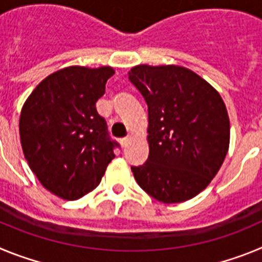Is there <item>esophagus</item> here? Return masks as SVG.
<instances>
[{
    "label": "esophagus",
    "mask_w": 262,
    "mask_h": 262,
    "mask_svg": "<svg viewBox=\"0 0 262 262\" xmlns=\"http://www.w3.org/2000/svg\"><path fill=\"white\" fill-rule=\"evenodd\" d=\"M131 136H126V138L120 139V144H122V147H127V145L129 144V142H131Z\"/></svg>",
    "instance_id": "1"
}]
</instances>
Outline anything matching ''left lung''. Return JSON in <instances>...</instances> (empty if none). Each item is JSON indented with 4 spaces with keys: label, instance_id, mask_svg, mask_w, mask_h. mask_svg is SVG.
<instances>
[{
    "label": "left lung",
    "instance_id": "8db88e82",
    "mask_svg": "<svg viewBox=\"0 0 262 262\" xmlns=\"http://www.w3.org/2000/svg\"><path fill=\"white\" fill-rule=\"evenodd\" d=\"M129 81L148 106L149 155L131 166L143 190L163 203L191 200L221 169L230 145V119L221 94L178 66H136Z\"/></svg>",
    "mask_w": 262,
    "mask_h": 262
}]
</instances>
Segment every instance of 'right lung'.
<instances>
[{
  "mask_svg": "<svg viewBox=\"0 0 262 262\" xmlns=\"http://www.w3.org/2000/svg\"><path fill=\"white\" fill-rule=\"evenodd\" d=\"M113 75L111 67L60 69L41 81L20 111V144L30 169L62 200L94 190L115 157L119 144L96 108Z\"/></svg>",
  "mask_w": 262,
  "mask_h": 262,
  "instance_id": "add662e5",
  "label": "right lung"
}]
</instances>
